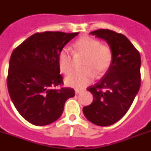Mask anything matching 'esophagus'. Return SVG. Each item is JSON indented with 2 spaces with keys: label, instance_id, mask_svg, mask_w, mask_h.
<instances>
[{
  "label": "esophagus",
  "instance_id": "1",
  "mask_svg": "<svg viewBox=\"0 0 151 151\" xmlns=\"http://www.w3.org/2000/svg\"><path fill=\"white\" fill-rule=\"evenodd\" d=\"M81 92V89H75V93L77 95L79 94V93H80Z\"/></svg>",
  "mask_w": 151,
  "mask_h": 151
}]
</instances>
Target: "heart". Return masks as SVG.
Listing matches in <instances>:
<instances>
[{
	"label": "heart",
	"instance_id": "heart-1",
	"mask_svg": "<svg viewBox=\"0 0 151 151\" xmlns=\"http://www.w3.org/2000/svg\"><path fill=\"white\" fill-rule=\"evenodd\" d=\"M76 56L84 55L81 70L73 71L65 78L66 85L81 88L97 77H102L110 69L113 63V52L110 46L101 44L99 40L89 36H82L73 45ZM58 66L62 73L67 74L73 66V55L67 47H64L58 55Z\"/></svg>",
	"mask_w": 151,
	"mask_h": 151
}]
</instances>
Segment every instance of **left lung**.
I'll return each instance as SVG.
<instances>
[{
    "label": "left lung",
    "mask_w": 151,
    "mask_h": 151,
    "mask_svg": "<svg viewBox=\"0 0 151 151\" xmlns=\"http://www.w3.org/2000/svg\"><path fill=\"white\" fill-rule=\"evenodd\" d=\"M90 34L106 41L112 49L113 63L99 82L87 88L93 101L83 113L93 124L108 126L126 114L139 90L140 55L123 34L105 29Z\"/></svg>",
    "instance_id": "1"
}]
</instances>
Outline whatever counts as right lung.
Returning <instances> with one entry per match:
<instances>
[{
	"label": "right lung",
	"instance_id": "obj_1",
	"mask_svg": "<svg viewBox=\"0 0 151 151\" xmlns=\"http://www.w3.org/2000/svg\"><path fill=\"white\" fill-rule=\"evenodd\" d=\"M79 33H36L13 51L8 67V93L23 118L46 125L62 115L66 101L74 96L70 88L55 89L63 79L58 66L62 48Z\"/></svg>",
	"mask_w": 151,
	"mask_h": 151
}]
</instances>
